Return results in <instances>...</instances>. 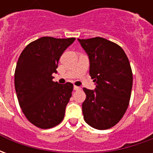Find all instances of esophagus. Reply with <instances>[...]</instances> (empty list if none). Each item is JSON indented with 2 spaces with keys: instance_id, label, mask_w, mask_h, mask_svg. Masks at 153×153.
Here are the masks:
<instances>
[{
  "instance_id": "esophagus-1",
  "label": "esophagus",
  "mask_w": 153,
  "mask_h": 153,
  "mask_svg": "<svg viewBox=\"0 0 153 153\" xmlns=\"http://www.w3.org/2000/svg\"><path fill=\"white\" fill-rule=\"evenodd\" d=\"M81 89V88L80 87H78V86H74V90H75V91H78V90H80Z\"/></svg>"
}]
</instances>
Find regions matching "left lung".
<instances>
[{"instance_id": "obj_1", "label": "left lung", "mask_w": 153, "mask_h": 153, "mask_svg": "<svg viewBox=\"0 0 153 153\" xmlns=\"http://www.w3.org/2000/svg\"><path fill=\"white\" fill-rule=\"evenodd\" d=\"M78 40L88 55L90 76L96 83L95 90L83 88L84 120L97 129L111 128L125 115L131 96L133 74L128 57L119 45L105 38Z\"/></svg>"}]
</instances>
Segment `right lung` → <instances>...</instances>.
Masks as SVG:
<instances>
[{"instance_id":"1","label":"right lung","mask_w":153,"mask_h":153,"mask_svg":"<svg viewBox=\"0 0 153 153\" xmlns=\"http://www.w3.org/2000/svg\"><path fill=\"white\" fill-rule=\"evenodd\" d=\"M74 38L42 37L32 42L19 57L15 88L25 117L40 128H50L63 120L73 84L54 82L60 57Z\"/></svg>"}]
</instances>
